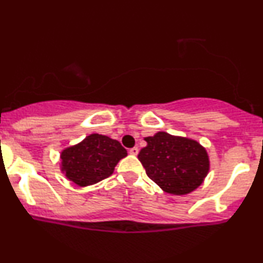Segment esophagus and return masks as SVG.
<instances>
[{
    "instance_id": "esophagus-1",
    "label": "esophagus",
    "mask_w": 263,
    "mask_h": 263,
    "mask_svg": "<svg viewBox=\"0 0 263 263\" xmlns=\"http://www.w3.org/2000/svg\"><path fill=\"white\" fill-rule=\"evenodd\" d=\"M128 153H129V155H132V156H137L138 155V148H137V147H134V148H131L128 151Z\"/></svg>"
}]
</instances>
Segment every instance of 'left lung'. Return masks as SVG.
<instances>
[{
	"mask_svg": "<svg viewBox=\"0 0 263 263\" xmlns=\"http://www.w3.org/2000/svg\"><path fill=\"white\" fill-rule=\"evenodd\" d=\"M138 153L147 176L165 193L184 195L197 189L209 172V157L197 141L158 132L146 137Z\"/></svg>",
	"mask_w": 263,
	"mask_h": 263,
	"instance_id": "8db88e82",
	"label": "left lung"
}]
</instances>
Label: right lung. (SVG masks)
Returning <instances> with one entry per match:
<instances>
[{
	"instance_id": "obj_1",
	"label": "right lung",
	"mask_w": 263,
	"mask_h": 263,
	"mask_svg": "<svg viewBox=\"0 0 263 263\" xmlns=\"http://www.w3.org/2000/svg\"><path fill=\"white\" fill-rule=\"evenodd\" d=\"M126 156L127 151L119 141L92 134L80 143L63 151L62 171L78 185H91L110 177L120 159Z\"/></svg>"
}]
</instances>
